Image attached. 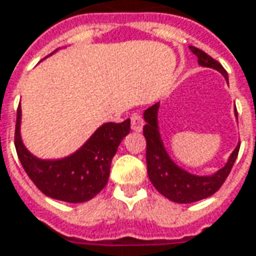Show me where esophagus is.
Segmentation results:
<instances>
[{
    "label": "esophagus",
    "instance_id": "esophagus-1",
    "mask_svg": "<svg viewBox=\"0 0 256 256\" xmlns=\"http://www.w3.org/2000/svg\"><path fill=\"white\" fill-rule=\"evenodd\" d=\"M144 126V120L142 116L140 115V114H132V116H131V128H132L134 131H141Z\"/></svg>",
    "mask_w": 256,
    "mask_h": 256
}]
</instances>
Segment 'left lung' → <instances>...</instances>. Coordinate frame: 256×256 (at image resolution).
I'll return each mask as SVG.
<instances>
[{"label":"left lung","mask_w":256,"mask_h":256,"mask_svg":"<svg viewBox=\"0 0 256 256\" xmlns=\"http://www.w3.org/2000/svg\"><path fill=\"white\" fill-rule=\"evenodd\" d=\"M190 50L198 56V64L221 72L222 76L228 82V74L218 61H215L212 56L204 52L200 48L190 46ZM158 115H160V102L154 104L152 106H150L144 112V120H145L144 136L146 140V170H148V176L154 186L156 188V191L162 194L170 201L178 202V204H191L214 195L221 188L224 181L230 175L232 165L238 156L240 144L235 146L226 164L221 170L210 175L192 174L180 166L166 151L160 131ZM235 116H238L236 110H235Z\"/></svg>","instance_id":"obj_1"}]
</instances>
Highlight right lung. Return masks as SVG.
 <instances>
[{
  "mask_svg": "<svg viewBox=\"0 0 256 256\" xmlns=\"http://www.w3.org/2000/svg\"><path fill=\"white\" fill-rule=\"evenodd\" d=\"M21 116L20 105L15 125V150L20 162L40 191L50 198L70 204L90 201L102 191L110 178L114 155L131 130L130 120L121 124L105 122L72 154L42 160L30 152L22 142Z\"/></svg>",
  "mask_w": 256,
  "mask_h": 256,
  "instance_id": "1",
  "label": "right lung"
}]
</instances>
